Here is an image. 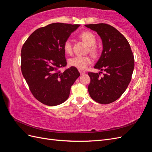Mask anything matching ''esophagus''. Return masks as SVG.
I'll use <instances>...</instances> for the list:
<instances>
[{"instance_id": "esophagus-1", "label": "esophagus", "mask_w": 152, "mask_h": 152, "mask_svg": "<svg viewBox=\"0 0 152 152\" xmlns=\"http://www.w3.org/2000/svg\"><path fill=\"white\" fill-rule=\"evenodd\" d=\"M79 72H80V73L81 75H83V74H84V73H86V72L84 70H79Z\"/></svg>"}]
</instances>
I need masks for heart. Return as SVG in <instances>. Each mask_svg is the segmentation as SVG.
<instances>
[{"instance_id": "b5f03b06", "label": "heart", "mask_w": 152, "mask_h": 152, "mask_svg": "<svg viewBox=\"0 0 152 152\" xmlns=\"http://www.w3.org/2000/svg\"><path fill=\"white\" fill-rule=\"evenodd\" d=\"M80 37L89 45V50L92 54L96 55L98 54V48L95 45L96 38L95 35L91 31H83L80 34ZM63 49L68 54L72 53V44L70 40H66L63 44ZM91 58L88 56H76L69 59V65L73 67H75L79 70H83L91 63Z\"/></svg>"}]
</instances>
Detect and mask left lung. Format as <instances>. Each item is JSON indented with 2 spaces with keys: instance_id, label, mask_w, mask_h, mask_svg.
Returning a JSON list of instances; mask_svg holds the SVG:
<instances>
[{
  "instance_id": "1",
  "label": "left lung",
  "mask_w": 152,
  "mask_h": 152,
  "mask_svg": "<svg viewBox=\"0 0 152 152\" xmlns=\"http://www.w3.org/2000/svg\"><path fill=\"white\" fill-rule=\"evenodd\" d=\"M97 32L102 40L103 51L94 68L104 71L89 72L91 82L88 91L91 98L101 104L118 99L130 83L134 68V59L128 41L113 26L105 24L85 25Z\"/></svg>"
}]
</instances>
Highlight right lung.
Segmentation results:
<instances>
[{
	"mask_svg": "<svg viewBox=\"0 0 152 152\" xmlns=\"http://www.w3.org/2000/svg\"><path fill=\"white\" fill-rule=\"evenodd\" d=\"M80 25L55 23L37 29L23 45L21 68L31 94L42 103L56 106L68 98L80 73L66 65L63 44Z\"/></svg>",
	"mask_w": 152,
	"mask_h": 152,
	"instance_id": "right-lung-1",
	"label": "right lung"
}]
</instances>
